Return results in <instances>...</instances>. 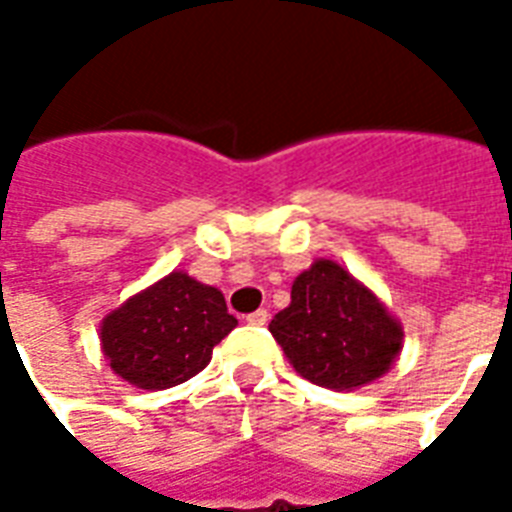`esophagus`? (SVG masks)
I'll return each mask as SVG.
<instances>
[{"label":"esophagus","mask_w":512,"mask_h":512,"mask_svg":"<svg viewBox=\"0 0 512 512\" xmlns=\"http://www.w3.org/2000/svg\"><path fill=\"white\" fill-rule=\"evenodd\" d=\"M244 321H247V324H252V327H263V324H268V311H263V308H260V311L249 313Z\"/></svg>","instance_id":"esophagus-1"}]
</instances>
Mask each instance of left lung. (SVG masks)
<instances>
[{"label": "left lung", "instance_id": "1", "mask_svg": "<svg viewBox=\"0 0 512 512\" xmlns=\"http://www.w3.org/2000/svg\"><path fill=\"white\" fill-rule=\"evenodd\" d=\"M268 329L295 372L329 390L380 380L404 348L401 321L380 297L324 257L297 276L292 303Z\"/></svg>", "mask_w": 512, "mask_h": 512}]
</instances>
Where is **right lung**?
I'll list each match as a JSON object with an SVG mask.
<instances>
[{
  "label": "right lung",
  "mask_w": 512,
  "mask_h": 512,
  "mask_svg": "<svg viewBox=\"0 0 512 512\" xmlns=\"http://www.w3.org/2000/svg\"><path fill=\"white\" fill-rule=\"evenodd\" d=\"M236 324L220 289L172 271L108 313L100 348L124 382L167 390L199 374Z\"/></svg>",
  "instance_id": "right-lung-1"
}]
</instances>
